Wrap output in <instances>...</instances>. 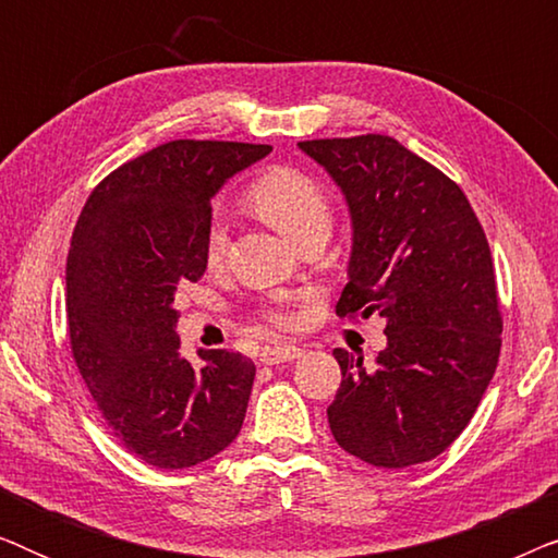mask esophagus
<instances>
[{"label": "esophagus", "mask_w": 558, "mask_h": 558, "mask_svg": "<svg viewBox=\"0 0 558 558\" xmlns=\"http://www.w3.org/2000/svg\"><path fill=\"white\" fill-rule=\"evenodd\" d=\"M300 355H302V350L296 345H277V348H266L262 353V361L266 365H279V363L296 361Z\"/></svg>", "instance_id": "obj_1"}]
</instances>
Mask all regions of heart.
Instances as JSON below:
<instances>
[{"label":"heart","mask_w":558,"mask_h":558,"mask_svg":"<svg viewBox=\"0 0 558 558\" xmlns=\"http://www.w3.org/2000/svg\"><path fill=\"white\" fill-rule=\"evenodd\" d=\"M248 201L266 223L277 228L289 241H300L304 233L327 228L332 223V208L325 190L310 174L294 167H271L258 174L248 187ZM228 246V223L223 216H213L208 233H205V256L208 262H218ZM274 325H292V310L269 312Z\"/></svg>","instance_id":"b5f03b06"}]
</instances>
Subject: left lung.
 <instances>
[{
	"label": "left lung",
	"instance_id": "1",
	"mask_svg": "<svg viewBox=\"0 0 558 558\" xmlns=\"http://www.w3.org/2000/svg\"><path fill=\"white\" fill-rule=\"evenodd\" d=\"M345 197L353 246L340 317L386 319L373 368L335 348L332 437L373 468L445 452L470 424L500 355V304L485 231L460 187L391 136L300 142Z\"/></svg>",
	"mask_w": 558,
	"mask_h": 558
}]
</instances>
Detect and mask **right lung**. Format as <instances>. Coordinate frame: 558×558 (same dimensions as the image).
I'll list each match as a JSON object with an SVG mask.
<instances>
[{"label": "right lung", "mask_w": 558, "mask_h": 558, "mask_svg": "<svg viewBox=\"0 0 558 558\" xmlns=\"http://www.w3.org/2000/svg\"><path fill=\"white\" fill-rule=\"evenodd\" d=\"M269 144L178 140L113 170L83 205L65 266L73 357L129 452L159 470L201 464L239 437L256 365L180 355L174 296L208 269L210 201Z\"/></svg>", "instance_id": "add662e5"}]
</instances>
